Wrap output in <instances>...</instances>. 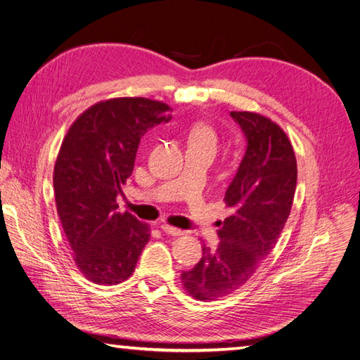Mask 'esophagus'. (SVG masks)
Returning <instances> with one entry per match:
<instances>
[{"mask_svg": "<svg viewBox=\"0 0 360 360\" xmlns=\"http://www.w3.org/2000/svg\"><path fill=\"white\" fill-rule=\"evenodd\" d=\"M161 229L164 233H167V235H172V236H181L184 233L182 230H179L176 227H172V225H169V224H162Z\"/></svg>", "mask_w": 360, "mask_h": 360, "instance_id": "1", "label": "esophagus"}]
</instances>
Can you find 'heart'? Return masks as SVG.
<instances>
[{"label":"heart","mask_w":360,"mask_h":360,"mask_svg":"<svg viewBox=\"0 0 360 360\" xmlns=\"http://www.w3.org/2000/svg\"><path fill=\"white\" fill-rule=\"evenodd\" d=\"M216 133L214 130L207 124H198L190 130L188 142L190 146H204V147H216Z\"/></svg>","instance_id":"b5f03b06"}]
</instances>
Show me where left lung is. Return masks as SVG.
Masks as SVG:
<instances>
[{
    "label": "left lung",
    "mask_w": 360,
    "mask_h": 360,
    "mask_svg": "<svg viewBox=\"0 0 360 360\" xmlns=\"http://www.w3.org/2000/svg\"><path fill=\"white\" fill-rule=\"evenodd\" d=\"M244 133L245 155L225 191L231 214L219 225V245L202 247V257L181 281L190 296L213 300L240 288L278 242L293 204L297 165L291 142L269 118L230 112Z\"/></svg>",
    "instance_id": "8db88e82"
}]
</instances>
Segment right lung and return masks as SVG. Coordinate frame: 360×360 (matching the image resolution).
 Here are the masks:
<instances>
[{
	"label": "right lung",
	"instance_id": "add662e5",
	"mask_svg": "<svg viewBox=\"0 0 360 360\" xmlns=\"http://www.w3.org/2000/svg\"><path fill=\"white\" fill-rule=\"evenodd\" d=\"M170 108L147 98L98 103L72 124L53 172L58 214L86 278L113 285L135 271L148 225L116 212V198L133 173L141 138L172 120Z\"/></svg>",
	"mask_w": 360,
	"mask_h": 360
}]
</instances>
